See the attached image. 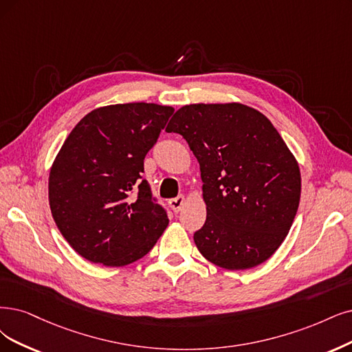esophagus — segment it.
<instances>
[{"label":"esophagus","instance_id":"esophagus-1","mask_svg":"<svg viewBox=\"0 0 352 352\" xmlns=\"http://www.w3.org/2000/svg\"><path fill=\"white\" fill-rule=\"evenodd\" d=\"M184 203H186V197H184V196H178V197L171 199V200L168 201L169 207H171L174 213H178V212L181 210V207L184 206Z\"/></svg>","mask_w":352,"mask_h":352}]
</instances>
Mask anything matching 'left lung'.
Masks as SVG:
<instances>
[{"label": "left lung", "instance_id": "1", "mask_svg": "<svg viewBox=\"0 0 352 352\" xmlns=\"http://www.w3.org/2000/svg\"><path fill=\"white\" fill-rule=\"evenodd\" d=\"M200 164L206 222L200 254L225 270H248L274 254L293 225L302 177L277 129L241 102L190 104L166 126Z\"/></svg>", "mask_w": 352, "mask_h": 352}]
</instances>
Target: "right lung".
Returning <instances> with one entry per match:
<instances>
[{"label":"right lung","mask_w":352,"mask_h":352,"mask_svg":"<svg viewBox=\"0 0 352 352\" xmlns=\"http://www.w3.org/2000/svg\"><path fill=\"white\" fill-rule=\"evenodd\" d=\"M173 113L153 102L98 107L65 139L49 173V204L78 255L123 267L145 256L160 239L168 216L142 173Z\"/></svg>","instance_id":"add662e5"}]
</instances>
